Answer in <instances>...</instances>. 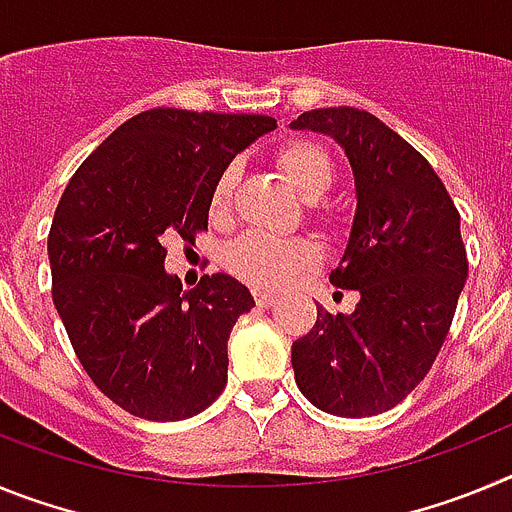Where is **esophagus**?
Returning <instances> with one entry per match:
<instances>
[{
	"label": "esophagus",
	"mask_w": 512,
	"mask_h": 512,
	"mask_svg": "<svg viewBox=\"0 0 512 512\" xmlns=\"http://www.w3.org/2000/svg\"><path fill=\"white\" fill-rule=\"evenodd\" d=\"M253 297H256V302H259L261 307H271L277 302V295H274V292H264V289H253Z\"/></svg>",
	"instance_id": "obj_1"
}]
</instances>
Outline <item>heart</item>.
I'll return each instance as SVG.
<instances>
[{
    "instance_id": "obj_1",
    "label": "heart",
    "mask_w": 512,
    "mask_h": 512,
    "mask_svg": "<svg viewBox=\"0 0 512 512\" xmlns=\"http://www.w3.org/2000/svg\"><path fill=\"white\" fill-rule=\"evenodd\" d=\"M277 166L292 187L307 197H323L333 184V161L323 146L310 140H289L277 151ZM235 166H225L212 184L210 212L225 215L235 187ZM318 259V251L305 238H279L269 233H246L225 251V264L235 277L256 287H282Z\"/></svg>"
}]
</instances>
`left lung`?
I'll return each mask as SVG.
<instances>
[{
    "mask_svg": "<svg viewBox=\"0 0 512 512\" xmlns=\"http://www.w3.org/2000/svg\"><path fill=\"white\" fill-rule=\"evenodd\" d=\"M289 128L330 135L354 171V223L330 282L359 292L348 315L318 305L292 343L295 382L323 413L379 415L423 382L446 341L469 271L461 217L431 164L379 117L325 107Z\"/></svg>",
    "mask_w": 512,
    "mask_h": 512,
    "instance_id": "obj_1",
    "label": "left lung"
}]
</instances>
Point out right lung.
Here are the masks:
<instances>
[{
	"label": "right lung",
	"instance_id": "add662e5",
	"mask_svg": "<svg viewBox=\"0 0 512 512\" xmlns=\"http://www.w3.org/2000/svg\"><path fill=\"white\" fill-rule=\"evenodd\" d=\"M274 128L266 115L140 112L76 169L58 202L53 305L92 382L135 418H192L225 390L230 330L253 307L251 292L228 274L182 289L164 269V243L207 230L220 171Z\"/></svg>",
	"mask_w": 512,
	"mask_h": 512
}]
</instances>
